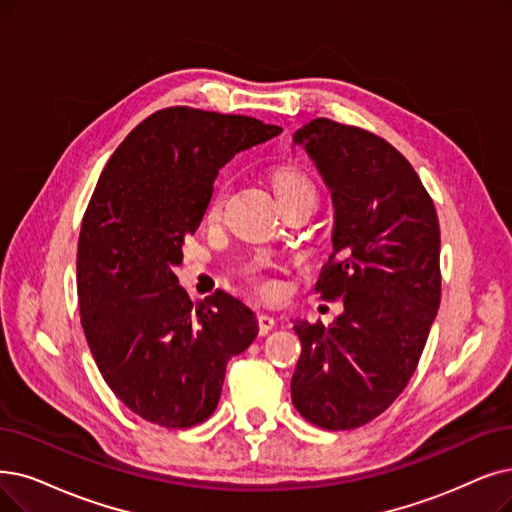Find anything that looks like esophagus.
Returning a JSON list of instances; mask_svg holds the SVG:
<instances>
[{"instance_id":"obj_1","label":"esophagus","mask_w":512,"mask_h":512,"mask_svg":"<svg viewBox=\"0 0 512 512\" xmlns=\"http://www.w3.org/2000/svg\"><path fill=\"white\" fill-rule=\"evenodd\" d=\"M275 317L273 315H267V313H262V315H258V325H260V334L262 336H267L273 327H275Z\"/></svg>"}]
</instances>
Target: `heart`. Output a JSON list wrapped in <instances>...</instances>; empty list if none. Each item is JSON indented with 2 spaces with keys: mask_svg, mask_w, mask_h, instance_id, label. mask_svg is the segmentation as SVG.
<instances>
[{
  "mask_svg": "<svg viewBox=\"0 0 512 512\" xmlns=\"http://www.w3.org/2000/svg\"><path fill=\"white\" fill-rule=\"evenodd\" d=\"M273 185H275V193L279 199L283 197H290V195H298V193H315L311 180L306 178L304 174L296 172V170H279L275 172V178H273ZM222 197H224V189L218 191V195L214 197L212 206H210V212H218L220 203H222Z\"/></svg>",
  "mask_w": 512,
  "mask_h": 512,
  "instance_id": "heart-1",
  "label": "heart"
}]
</instances>
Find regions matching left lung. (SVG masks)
Masks as SVG:
<instances>
[{"label": "left lung", "instance_id": "obj_1", "mask_svg": "<svg viewBox=\"0 0 512 512\" xmlns=\"http://www.w3.org/2000/svg\"><path fill=\"white\" fill-rule=\"evenodd\" d=\"M292 147L332 195V256L317 290L344 304L327 327L294 319L292 403L327 431H349L380 416L416 372L441 302L439 218L410 161L370 132L319 117Z\"/></svg>", "mask_w": 512, "mask_h": 512}]
</instances>
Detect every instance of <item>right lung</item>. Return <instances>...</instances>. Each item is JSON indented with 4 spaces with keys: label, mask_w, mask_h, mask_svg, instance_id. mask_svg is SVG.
<instances>
[{
    "label": "right lung",
    "mask_w": 512,
    "mask_h": 512,
    "mask_svg": "<svg viewBox=\"0 0 512 512\" xmlns=\"http://www.w3.org/2000/svg\"><path fill=\"white\" fill-rule=\"evenodd\" d=\"M281 134L245 115L163 109L102 170L77 243L81 327L128 410L166 428L208 420L224 370L258 336L256 313L218 290L191 302L174 273L208 210L218 172Z\"/></svg>",
    "instance_id": "obj_1"
}]
</instances>
